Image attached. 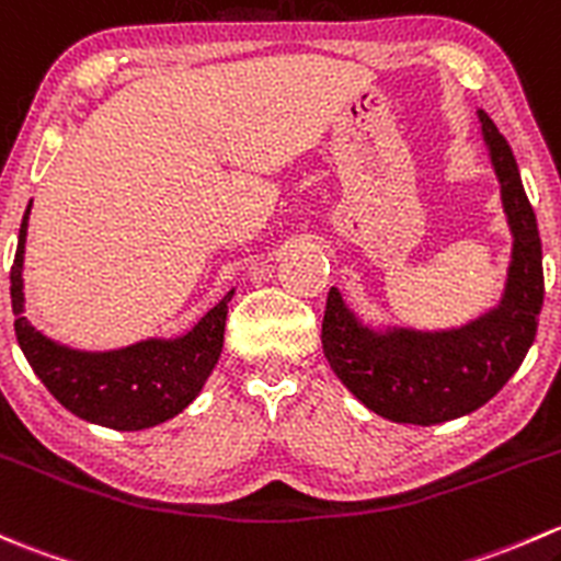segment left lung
<instances>
[{
    "label": "left lung",
    "instance_id": "left-lung-1",
    "mask_svg": "<svg viewBox=\"0 0 561 561\" xmlns=\"http://www.w3.org/2000/svg\"><path fill=\"white\" fill-rule=\"evenodd\" d=\"M483 141L497 172L514 233L503 300L497 309L454 330L365 328L341 293H328L322 350L346 389L374 414L398 424H440L473 414L516 374L538 333L543 306V252L535 211L508 141L479 110Z\"/></svg>",
    "mask_w": 561,
    "mask_h": 561
}]
</instances>
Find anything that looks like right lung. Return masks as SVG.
Masks as SVG:
<instances>
[{"label": "right lung", "mask_w": 561, "mask_h": 561, "mask_svg": "<svg viewBox=\"0 0 561 561\" xmlns=\"http://www.w3.org/2000/svg\"><path fill=\"white\" fill-rule=\"evenodd\" d=\"M28 209L32 204L26 206L18 233L10 298L18 344L39 381L75 416L112 430L156 427L187 409L222 352L228 300L233 290L180 339H147L112 352L69 350L47 339L23 317L21 268Z\"/></svg>", "instance_id": "1"}]
</instances>
